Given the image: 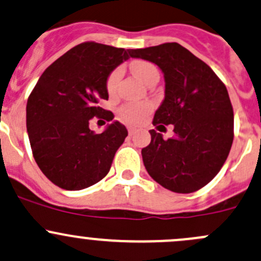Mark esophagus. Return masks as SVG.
<instances>
[{"instance_id": "1", "label": "esophagus", "mask_w": 261, "mask_h": 261, "mask_svg": "<svg viewBox=\"0 0 261 261\" xmlns=\"http://www.w3.org/2000/svg\"><path fill=\"white\" fill-rule=\"evenodd\" d=\"M136 134V130L135 128H128V136H133V135H135Z\"/></svg>"}]
</instances>
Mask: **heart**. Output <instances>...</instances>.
I'll return each instance as SVG.
<instances>
[{"label": "heart", "instance_id": "1", "mask_svg": "<svg viewBox=\"0 0 261 261\" xmlns=\"http://www.w3.org/2000/svg\"><path fill=\"white\" fill-rule=\"evenodd\" d=\"M131 72L133 74L138 78L139 81L143 82L145 84V82L149 80L151 75L156 74L158 69L149 62H144V60H136L131 64ZM121 77V70L116 69L110 74L109 80H107V89L110 92H112L117 86V82ZM149 109V106H140V105H126L121 109V117L125 121L130 123H138L143 120L144 115Z\"/></svg>", "mask_w": 261, "mask_h": 261}]
</instances>
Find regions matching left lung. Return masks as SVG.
<instances>
[{
	"label": "left lung",
	"mask_w": 261,
	"mask_h": 261,
	"mask_svg": "<svg viewBox=\"0 0 261 261\" xmlns=\"http://www.w3.org/2000/svg\"><path fill=\"white\" fill-rule=\"evenodd\" d=\"M160 68L164 99L152 123L174 125L164 140L150 130L151 141L141 150L147 173L175 193H192L210 183L226 162L233 140V111L225 84L215 72L178 43L130 49Z\"/></svg>",
	"instance_id": "8db88e82"
}]
</instances>
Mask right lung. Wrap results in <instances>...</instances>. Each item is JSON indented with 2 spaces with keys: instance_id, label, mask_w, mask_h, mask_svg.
<instances>
[{
  "instance_id": "add662e5",
  "label": "right lung",
  "mask_w": 261,
  "mask_h": 261,
  "mask_svg": "<svg viewBox=\"0 0 261 261\" xmlns=\"http://www.w3.org/2000/svg\"><path fill=\"white\" fill-rule=\"evenodd\" d=\"M128 59L130 49L83 43L58 58L39 78L26 105V127L36 164L55 186L81 191L110 172L127 130L114 121L96 134L89 121H112L114 114L98 101L109 99L107 80Z\"/></svg>"
}]
</instances>
